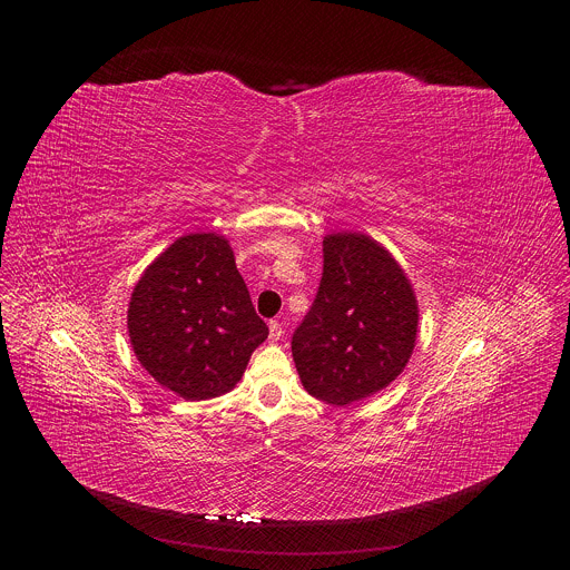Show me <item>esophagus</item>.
Listing matches in <instances>:
<instances>
[{"mask_svg":"<svg viewBox=\"0 0 570 570\" xmlns=\"http://www.w3.org/2000/svg\"><path fill=\"white\" fill-rule=\"evenodd\" d=\"M268 327H271V336H268V341H271V343H277V341L282 338V334H284V332H282V324H279L277 320H271Z\"/></svg>","mask_w":570,"mask_h":570,"instance_id":"34e87169","label":"esophagus"}]
</instances>
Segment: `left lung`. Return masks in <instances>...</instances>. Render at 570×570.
Listing matches in <instances>:
<instances>
[{
  "instance_id": "obj_1",
  "label": "left lung",
  "mask_w": 570,
  "mask_h": 570,
  "mask_svg": "<svg viewBox=\"0 0 570 570\" xmlns=\"http://www.w3.org/2000/svg\"><path fill=\"white\" fill-rule=\"evenodd\" d=\"M322 257L315 299L291 350L306 392L345 405L383 390L403 372L420 313L409 277L370 236H324Z\"/></svg>"
}]
</instances>
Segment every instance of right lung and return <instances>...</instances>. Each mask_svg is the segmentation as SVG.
Masks as SVG:
<instances>
[{
	"mask_svg": "<svg viewBox=\"0 0 570 570\" xmlns=\"http://www.w3.org/2000/svg\"><path fill=\"white\" fill-rule=\"evenodd\" d=\"M137 361L183 399L229 392L268 338L229 243L216 234L174 240L137 282L128 306Z\"/></svg>",
	"mask_w": 570,
	"mask_h": 570,
	"instance_id": "1",
	"label": "right lung"
}]
</instances>
